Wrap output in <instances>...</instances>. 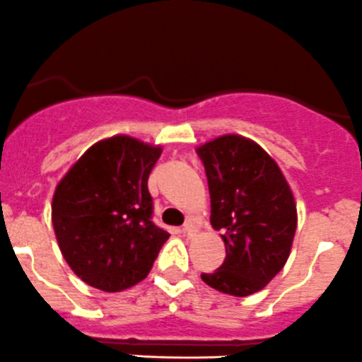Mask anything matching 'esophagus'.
Instances as JSON below:
<instances>
[{
    "label": "esophagus",
    "mask_w": 362,
    "mask_h": 362,
    "mask_svg": "<svg viewBox=\"0 0 362 362\" xmlns=\"http://www.w3.org/2000/svg\"><path fill=\"white\" fill-rule=\"evenodd\" d=\"M181 233H183V235H187V236H194L195 233H197V227H195L192 222H188V223H185L183 227H181Z\"/></svg>",
    "instance_id": "34e87169"
}]
</instances>
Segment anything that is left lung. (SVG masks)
Here are the masks:
<instances>
[{
	"label": "left lung",
	"instance_id": "left-lung-1",
	"mask_svg": "<svg viewBox=\"0 0 362 362\" xmlns=\"http://www.w3.org/2000/svg\"><path fill=\"white\" fill-rule=\"evenodd\" d=\"M208 177L211 226L226 259L208 286L235 297L263 290L282 270L297 229L293 194L277 163L252 140L226 135L197 149Z\"/></svg>",
	"mask_w": 362,
	"mask_h": 362
}]
</instances>
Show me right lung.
<instances>
[{"label": "right lung", "mask_w": 362, "mask_h": 362, "mask_svg": "<svg viewBox=\"0 0 362 362\" xmlns=\"http://www.w3.org/2000/svg\"><path fill=\"white\" fill-rule=\"evenodd\" d=\"M160 154V147L113 136L92 146L57 187L58 245L72 272L98 290L113 293L144 281L170 236L153 222L147 188Z\"/></svg>", "instance_id": "right-lung-1"}]
</instances>
